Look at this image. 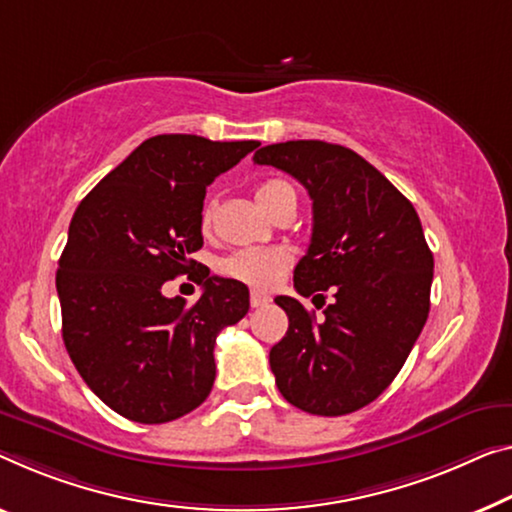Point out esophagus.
<instances>
[{
  "label": "esophagus",
  "mask_w": 512,
  "mask_h": 512,
  "mask_svg": "<svg viewBox=\"0 0 512 512\" xmlns=\"http://www.w3.org/2000/svg\"><path fill=\"white\" fill-rule=\"evenodd\" d=\"M270 300H272V297L267 293H261V290H251L249 302H251V306H254V309H261V306L270 304Z\"/></svg>",
  "instance_id": "34e87169"
}]
</instances>
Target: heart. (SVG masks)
I'll list each match as a JSON object with an SVG mask.
<instances>
[{"instance_id":"obj_1","label":"heart","mask_w":512,"mask_h":512,"mask_svg":"<svg viewBox=\"0 0 512 512\" xmlns=\"http://www.w3.org/2000/svg\"><path fill=\"white\" fill-rule=\"evenodd\" d=\"M254 196L258 206H261L270 217L281 208L297 206L295 187L290 185L288 180H281V178L263 180V183L256 187ZM210 222H212V203H208L201 212L203 229H208ZM288 265H290V254L286 249H279V247L240 249L219 261V272L231 279L249 283V286L254 288H270L283 277V272L288 270Z\"/></svg>"}]
</instances>
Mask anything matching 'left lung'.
<instances>
[{
	"label": "left lung",
	"instance_id": "left-lung-1",
	"mask_svg": "<svg viewBox=\"0 0 512 512\" xmlns=\"http://www.w3.org/2000/svg\"><path fill=\"white\" fill-rule=\"evenodd\" d=\"M256 164L300 180L313 201V233L295 290L322 297L320 322L279 295L288 332L270 366L290 405L341 416L373 403L403 368L430 311L432 251L410 201L350 148L318 139L263 146ZM325 300V297H322Z\"/></svg>",
	"mask_w": 512,
	"mask_h": 512
}]
</instances>
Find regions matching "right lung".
<instances>
[{
    "mask_svg": "<svg viewBox=\"0 0 512 512\" xmlns=\"http://www.w3.org/2000/svg\"><path fill=\"white\" fill-rule=\"evenodd\" d=\"M256 146L151 137L75 210L57 270L61 332L82 380L125 419L167 423L208 398L215 338L247 316L249 288L201 267L203 293L185 306L162 283L194 270L206 187Z\"/></svg>",
    "mask_w": 512,
    "mask_h": 512,
    "instance_id": "obj_1",
    "label": "right lung"
}]
</instances>
